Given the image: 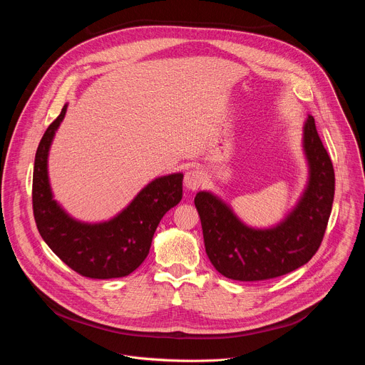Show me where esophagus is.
<instances>
[{
	"label": "esophagus",
	"instance_id": "34e87169",
	"mask_svg": "<svg viewBox=\"0 0 365 365\" xmlns=\"http://www.w3.org/2000/svg\"><path fill=\"white\" fill-rule=\"evenodd\" d=\"M203 183V173L197 169H192L185 175V186L190 190L197 189Z\"/></svg>",
	"mask_w": 365,
	"mask_h": 365
}]
</instances>
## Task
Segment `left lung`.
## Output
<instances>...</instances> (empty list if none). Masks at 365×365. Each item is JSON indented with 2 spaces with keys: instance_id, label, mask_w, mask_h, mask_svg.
I'll list each match as a JSON object with an SVG mask.
<instances>
[{
  "instance_id": "obj_1",
  "label": "left lung",
  "mask_w": 365,
  "mask_h": 365,
  "mask_svg": "<svg viewBox=\"0 0 365 365\" xmlns=\"http://www.w3.org/2000/svg\"><path fill=\"white\" fill-rule=\"evenodd\" d=\"M303 147L310 168L309 185L294 211L276 228H248L214 195L199 192L195 196L206 254L222 276L240 282L269 280L299 269L317 254L332 211L335 173L310 115Z\"/></svg>"
}]
</instances>
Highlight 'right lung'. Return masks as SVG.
Segmentation results:
<instances>
[{
	"label": "right lung",
	"mask_w": 365,
	"mask_h": 365,
	"mask_svg": "<svg viewBox=\"0 0 365 365\" xmlns=\"http://www.w3.org/2000/svg\"><path fill=\"white\" fill-rule=\"evenodd\" d=\"M66 114L43 134L33 172V214L46 244L73 272L89 279H115L133 273L148 254L163 215L182 199L183 175H169L148 183L125 210L102 224H82L68 217L51 197L47 179V154Z\"/></svg>",
	"instance_id": "add662e5"
}]
</instances>
